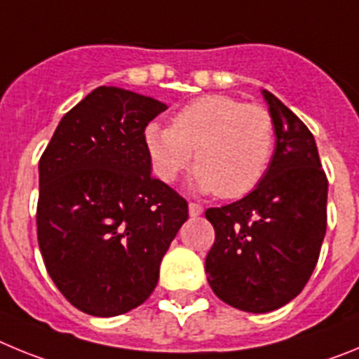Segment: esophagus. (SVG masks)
<instances>
[{
	"mask_svg": "<svg viewBox=\"0 0 359 359\" xmlns=\"http://www.w3.org/2000/svg\"><path fill=\"white\" fill-rule=\"evenodd\" d=\"M189 214L192 215V217H196V215H201L203 207L199 205V203H189Z\"/></svg>",
	"mask_w": 359,
	"mask_h": 359,
	"instance_id": "34e87169",
	"label": "esophagus"
}]
</instances>
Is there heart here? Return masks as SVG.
Here are the masks:
<instances>
[{
    "label": "heart",
    "instance_id": "obj_1",
    "mask_svg": "<svg viewBox=\"0 0 359 359\" xmlns=\"http://www.w3.org/2000/svg\"><path fill=\"white\" fill-rule=\"evenodd\" d=\"M144 140L161 182H176L194 156V189L237 199L255 190L268 174L277 135L266 107L228 95H203L174 113L172 126L149 123Z\"/></svg>",
    "mask_w": 359,
    "mask_h": 359
}]
</instances>
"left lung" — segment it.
<instances>
[{"mask_svg": "<svg viewBox=\"0 0 359 359\" xmlns=\"http://www.w3.org/2000/svg\"><path fill=\"white\" fill-rule=\"evenodd\" d=\"M262 95L277 135L268 174L243 199L205 212L215 230L208 284L248 313L278 309L304 290L327 228V176L315 138L273 93Z\"/></svg>", "mask_w": 359, "mask_h": 359, "instance_id": "1", "label": "left lung"}]
</instances>
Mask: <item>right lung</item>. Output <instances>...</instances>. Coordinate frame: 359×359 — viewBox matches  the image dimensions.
<instances>
[{
  "mask_svg": "<svg viewBox=\"0 0 359 359\" xmlns=\"http://www.w3.org/2000/svg\"><path fill=\"white\" fill-rule=\"evenodd\" d=\"M167 106L100 86L69 109L39 160L37 243L46 271L82 313L144 304L189 203L151 174L144 131Z\"/></svg>",
  "mask_w": 359,
  "mask_h": 359,
  "instance_id": "add662e5",
  "label": "right lung"
}]
</instances>
